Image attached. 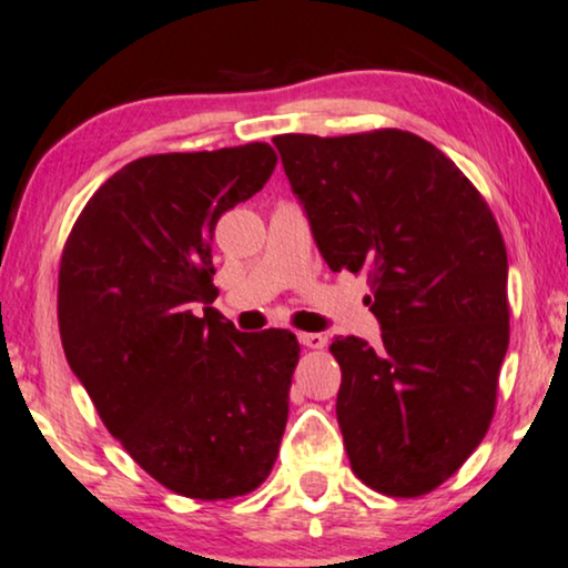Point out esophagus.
<instances>
[{
	"instance_id": "esophagus-1",
	"label": "esophagus",
	"mask_w": 568,
	"mask_h": 568,
	"mask_svg": "<svg viewBox=\"0 0 568 568\" xmlns=\"http://www.w3.org/2000/svg\"><path fill=\"white\" fill-rule=\"evenodd\" d=\"M297 338H300V344L305 349H323V347H326V342H328V338L323 334H300Z\"/></svg>"
}]
</instances>
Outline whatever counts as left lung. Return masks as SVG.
Wrapping results in <instances>:
<instances>
[{
  "instance_id": "obj_1",
  "label": "left lung",
  "mask_w": 568,
  "mask_h": 568,
  "mask_svg": "<svg viewBox=\"0 0 568 568\" xmlns=\"http://www.w3.org/2000/svg\"><path fill=\"white\" fill-rule=\"evenodd\" d=\"M290 185L331 271L371 282L383 342L334 336L336 419L367 488L417 498L490 428L509 347V263L473 182L415 132L276 135Z\"/></svg>"
}]
</instances>
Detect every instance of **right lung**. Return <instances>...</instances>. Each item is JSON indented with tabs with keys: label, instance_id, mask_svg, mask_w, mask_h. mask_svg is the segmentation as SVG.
Listing matches in <instances>:
<instances>
[{
	"label": "right lung",
	"instance_id": "add662e5",
	"mask_svg": "<svg viewBox=\"0 0 568 568\" xmlns=\"http://www.w3.org/2000/svg\"><path fill=\"white\" fill-rule=\"evenodd\" d=\"M274 166L268 143L130 161L80 211L59 261L72 373L138 467L185 498L253 493L286 428L297 336L242 334L211 307L213 230Z\"/></svg>",
	"mask_w": 568,
	"mask_h": 568
}]
</instances>
